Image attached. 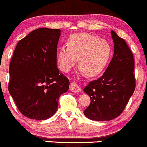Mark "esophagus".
Returning a JSON list of instances; mask_svg holds the SVG:
<instances>
[{
    "label": "esophagus",
    "instance_id": "1",
    "mask_svg": "<svg viewBox=\"0 0 147 147\" xmlns=\"http://www.w3.org/2000/svg\"><path fill=\"white\" fill-rule=\"evenodd\" d=\"M70 90H71L72 92H80L82 89L79 87V86L77 84V82H72V83L70 84Z\"/></svg>",
    "mask_w": 147,
    "mask_h": 147
}]
</instances>
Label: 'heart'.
<instances>
[{
    "mask_svg": "<svg viewBox=\"0 0 147 147\" xmlns=\"http://www.w3.org/2000/svg\"><path fill=\"white\" fill-rule=\"evenodd\" d=\"M111 54V47L105 40L88 33H78L69 38L68 46L62 45L57 56L61 68L68 72L77 63L88 77H95L104 70Z\"/></svg>",
    "mask_w": 147,
    "mask_h": 147,
    "instance_id": "1",
    "label": "heart"
}]
</instances>
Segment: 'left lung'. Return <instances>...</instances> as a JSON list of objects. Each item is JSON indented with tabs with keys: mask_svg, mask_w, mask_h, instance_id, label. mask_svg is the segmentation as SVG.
Segmentation results:
<instances>
[{
	"mask_svg": "<svg viewBox=\"0 0 147 147\" xmlns=\"http://www.w3.org/2000/svg\"><path fill=\"white\" fill-rule=\"evenodd\" d=\"M114 42L112 60L102 76L84 88L90 104L84 111L88 119L109 121L123 112L136 88L134 58L127 43L111 30Z\"/></svg>",
	"mask_w": 147,
	"mask_h": 147,
	"instance_id": "1",
	"label": "left lung"
}]
</instances>
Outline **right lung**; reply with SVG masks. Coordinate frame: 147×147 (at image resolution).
<instances>
[{
    "label": "right lung",
    "mask_w": 147,
    "mask_h": 147,
    "mask_svg": "<svg viewBox=\"0 0 147 147\" xmlns=\"http://www.w3.org/2000/svg\"><path fill=\"white\" fill-rule=\"evenodd\" d=\"M61 30L38 28L18 42L9 64L8 90L18 109L36 120L51 117L70 82L57 67Z\"/></svg>",
    "instance_id": "1"
}]
</instances>
